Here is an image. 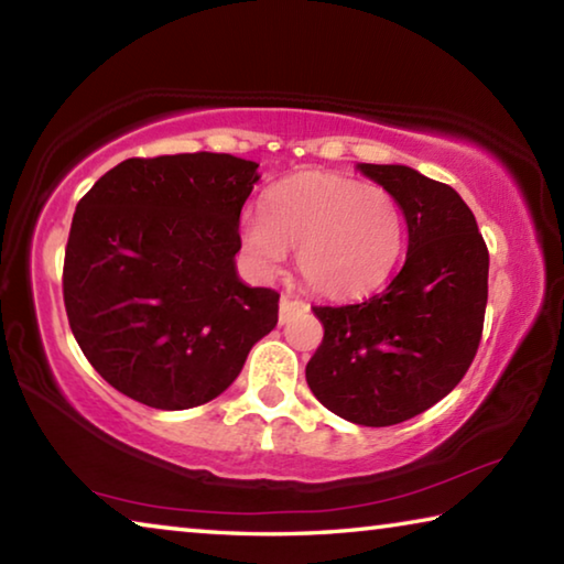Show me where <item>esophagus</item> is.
I'll use <instances>...</instances> for the list:
<instances>
[{
    "mask_svg": "<svg viewBox=\"0 0 564 564\" xmlns=\"http://www.w3.org/2000/svg\"><path fill=\"white\" fill-rule=\"evenodd\" d=\"M308 305H305L303 301L299 299H291V295H281V311H279V321L285 323L289 321L295 311H305Z\"/></svg>",
    "mask_w": 564,
    "mask_h": 564,
    "instance_id": "obj_1",
    "label": "esophagus"
}]
</instances>
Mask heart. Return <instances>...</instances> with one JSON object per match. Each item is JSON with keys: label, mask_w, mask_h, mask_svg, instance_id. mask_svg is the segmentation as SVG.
Returning <instances> with one entry per match:
<instances>
[{"label": "heart", "mask_w": 564, "mask_h": 564, "mask_svg": "<svg viewBox=\"0 0 564 564\" xmlns=\"http://www.w3.org/2000/svg\"><path fill=\"white\" fill-rule=\"evenodd\" d=\"M241 243L259 273L295 265L313 293L350 301L378 291L405 248L398 198L358 178L311 171L265 191L263 212H246Z\"/></svg>", "instance_id": "b5f03b06"}]
</instances>
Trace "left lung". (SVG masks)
<instances>
[{
  "label": "left lung",
  "mask_w": 564,
  "mask_h": 564,
  "mask_svg": "<svg viewBox=\"0 0 564 564\" xmlns=\"http://www.w3.org/2000/svg\"><path fill=\"white\" fill-rule=\"evenodd\" d=\"M358 169L398 198L408 256L383 293L313 305L323 340L305 380L330 413L386 427L433 408L467 373L482 338L490 256L455 188L410 166Z\"/></svg>",
  "instance_id": "1"
}]
</instances>
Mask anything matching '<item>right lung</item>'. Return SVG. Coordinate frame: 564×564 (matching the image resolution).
Masks as SVG:
<instances>
[{
  "instance_id": "add662e5",
  "label": "right lung",
  "mask_w": 564,
  "mask_h": 564,
  "mask_svg": "<svg viewBox=\"0 0 564 564\" xmlns=\"http://www.w3.org/2000/svg\"><path fill=\"white\" fill-rule=\"evenodd\" d=\"M231 154L127 159L72 218L64 308L94 370L159 410L204 405L279 323V293L236 275L238 218L259 181Z\"/></svg>"
}]
</instances>
